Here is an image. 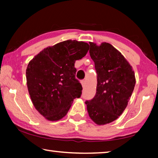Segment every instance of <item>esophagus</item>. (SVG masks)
I'll list each match as a JSON object with an SVG mask.
<instances>
[{
  "label": "esophagus",
  "mask_w": 158,
  "mask_h": 158,
  "mask_svg": "<svg viewBox=\"0 0 158 158\" xmlns=\"http://www.w3.org/2000/svg\"><path fill=\"white\" fill-rule=\"evenodd\" d=\"M81 83L82 87L83 88H85V80H82V81H81Z\"/></svg>",
  "instance_id": "34e87169"
}]
</instances>
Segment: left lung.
Masks as SVG:
<instances>
[{
	"instance_id": "8db88e82",
	"label": "left lung",
	"mask_w": 158,
	"mask_h": 158,
	"mask_svg": "<svg viewBox=\"0 0 158 158\" xmlns=\"http://www.w3.org/2000/svg\"><path fill=\"white\" fill-rule=\"evenodd\" d=\"M90 56L97 73V90L92 100L85 102L90 118L99 125L113 122L126 108L136 80L125 57L111 44L89 42Z\"/></svg>"
}]
</instances>
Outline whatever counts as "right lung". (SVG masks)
I'll list each match as a JSON object with an SVG mask.
<instances>
[{
  "mask_svg": "<svg viewBox=\"0 0 158 158\" xmlns=\"http://www.w3.org/2000/svg\"><path fill=\"white\" fill-rule=\"evenodd\" d=\"M89 49L86 42L65 40L40 52L29 62L26 81L32 102L47 120L58 121L68 113L82 86L74 63Z\"/></svg>",
  "mask_w": 158,
  "mask_h": 158,
  "instance_id": "add662e5",
  "label": "right lung"
}]
</instances>
